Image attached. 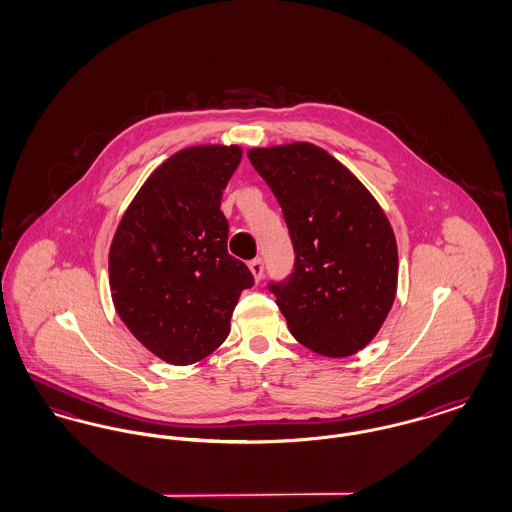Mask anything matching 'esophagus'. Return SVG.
Here are the masks:
<instances>
[{
	"label": "esophagus",
	"instance_id": "esophagus-1",
	"mask_svg": "<svg viewBox=\"0 0 512 512\" xmlns=\"http://www.w3.org/2000/svg\"><path fill=\"white\" fill-rule=\"evenodd\" d=\"M249 270H251V274H253V278L259 282L261 278H263V272H265V263H263V259H253L251 263H249Z\"/></svg>",
	"mask_w": 512,
	"mask_h": 512
}]
</instances>
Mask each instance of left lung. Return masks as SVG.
Masks as SVG:
<instances>
[{"label":"left lung","mask_w":512,"mask_h":512,"mask_svg":"<svg viewBox=\"0 0 512 512\" xmlns=\"http://www.w3.org/2000/svg\"><path fill=\"white\" fill-rule=\"evenodd\" d=\"M247 157L290 230L293 272L268 288L293 338L324 357L355 355L374 340L397 292V244L384 209L315 144L253 147Z\"/></svg>","instance_id":"1"}]
</instances>
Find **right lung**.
I'll use <instances>...</instances> for the list:
<instances>
[{"label": "right lung", "mask_w": 512, "mask_h": 512, "mask_svg": "<svg viewBox=\"0 0 512 512\" xmlns=\"http://www.w3.org/2000/svg\"><path fill=\"white\" fill-rule=\"evenodd\" d=\"M240 146L180 149L149 174L109 249L113 305L126 328L171 365H194L230 334L253 274L228 249L222 190Z\"/></svg>", "instance_id": "add662e5"}]
</instances>
